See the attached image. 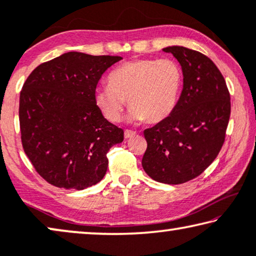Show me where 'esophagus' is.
<instances>
[{
	"instance_id": "obj_1",
	"label": "esophagus",
	"mask_w": 256,
	"mask_h": 256,
	"mask_svg": "<svg viewBox=\"0 0 256 256\" xmlns=\"http://www.w3.org/2000/svg\"><path fill=\"white\" fill-rule=\"evenodd\" d=\"M136 132H134V131H131V130H125V132H124V136H125V139L131 138V136H136Z\"/></svg>"
}]
</instances>
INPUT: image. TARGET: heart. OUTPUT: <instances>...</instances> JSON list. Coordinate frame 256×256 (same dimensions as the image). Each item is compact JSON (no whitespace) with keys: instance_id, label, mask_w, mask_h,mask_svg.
<instances>
[{"instance_id":"obj_1","label":"heart","mask_w":256,"mask_h":256,"mask_svg":"<svg viewBox=\"0 0 256 256\" xmlns=\"http://www.w3.org/2000/svg\"><path fill=\"white\" fill-rule=\"evenodd\" d=\"M108 84L94 93L95 104L106 120L120 122L128 100L130 120L158 123L176 108L182 72L174 60L140 58L115 68Z\"/></svg>"}]
</instances>
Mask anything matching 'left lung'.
<instances>
[{
    "instance_id": "obj_1",
    "label": "left lung",
    "mask_w": 256,
    "mask_h": 256,
    "mask_svg": "<svg viewBox=\"0 0 256 256\" xmlns=\"http://www.w3.org/2000/svg\"><path fill=\"white\" fill-rule=\"evenodd\" d=\"M163 52L180 64L182 90L174 112L144 131L147 150L141 164L154 180L177 185L199 176L217 158L231 102L226 80L210 58L180 46Z\"/></svg>"
}]
</instances>
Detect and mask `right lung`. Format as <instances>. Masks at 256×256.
I'll use <instances>...</instances> for the list:
<instances>
[{
    "label": "right lung",
    "instance_id": "add662e5",
    "mask_svg": "<svg viewBox=\"0 0 256 256\" xmlns=\"http://www.w3.org/2000/svg\"><path fill=\"white\" fill-rule=\"evenodd\" d=\"M120 56L68 52L34 68L19 98L22 144L38 174L56 188L85 190L102 180L106 152L124 131L102 116L94 93Z\"/></svg>",
    "mask_w": 256,
    "mask_h": 256
}]
</instances>
